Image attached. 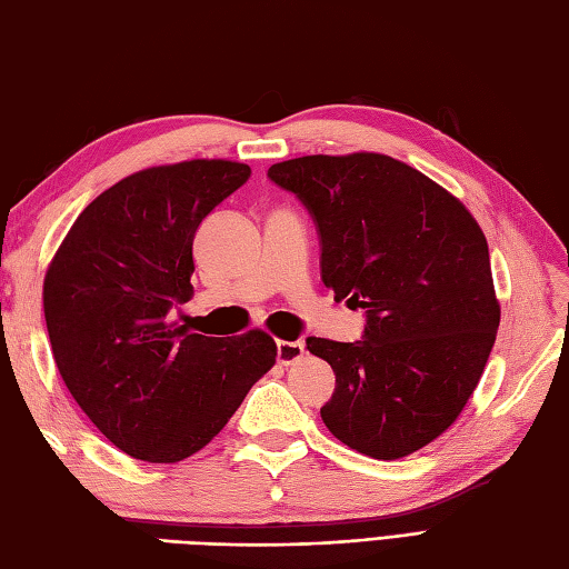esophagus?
<instances>
[{
	"instance_id": "obj_1",
	"label": "esophagus",
	"mask_w": 569,
	"mask_h": 569,
	"mask_svg": "<svg viewBox=\"0 0 569 569\" xmlns=\"http://www.w3.org/2000/svg\"><path fill=\"white\" fill-rule=\"evenodd\" d=\"M276 349H278V361H281L283 367L293 365V361H298L300 357L306 355V345H303V342H286V340H278V342H276Z\"/></svg>"
}]
</instances>
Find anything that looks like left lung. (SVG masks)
Wrapping results in <instances>:
<instances>
[{
	"mask_svg": "<svg viewBox=\"0 0 569 569\" xmlns=\"http://www.w3.org/2000/svg\"><path fill=\"white\" fill-rule=\"evenodd\" d=\"M269 178L312 214L322 283L367 312L359 342L308 337L335 371L322 422L367 457L413 455L462 413L497 340L485 232L452 192L383 153L303 156Z\"/></svg>",
	"mask_w": 569,
	"mask_h": 569,
	"instance_id": "8db88e82",
	"label": "left lung"
}]
</instances>
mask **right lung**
<instances>
[{
    "label": "right lung",
    "instance_id": "1",
    "mask_svg": "<svg viewBox=\"0 0 569 569\" xmlns=\"http://www.w3.org/2000/svg\"><path fill=\"white\" fill-rule=\"evenodd\" d=\"M247 163L143 168L72 222L43 278L56 367L94 428L143 462L202 450L276 365L261 330L204 337L168 320L192 298V239L249 180Z\"/></svg>",
    "mask_w": 569,
    "mask_h": 569
}]
</instances>
